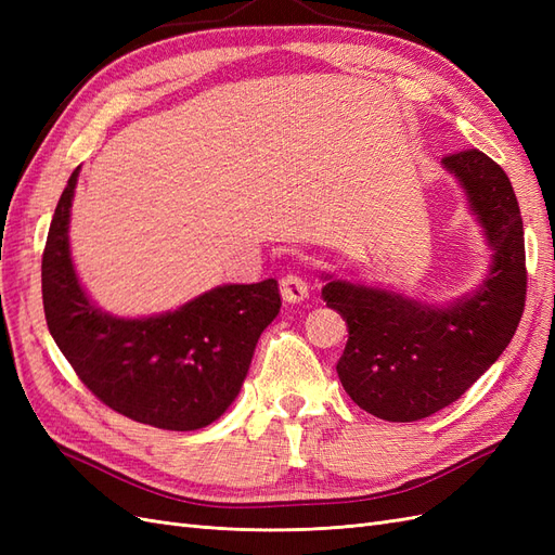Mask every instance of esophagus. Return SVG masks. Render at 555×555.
<instances>
[{"mask_svg": "<svg viewBox=\"0 0 555 555\" xmlns=\"http://www.w3.org/2000/svg\"><path fill=\"white\" fill-rule=\"evenodd\" d=\"M280 292H282V298L287 300V304H304V300L308 298L310 284L304 275L289 273V275H284L280 280Z\"/></svg>", "mask_w": 555, "mask_h": 555, "instance_id": "obj_1", "label": "esophagus"}]
</instances>
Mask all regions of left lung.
I'll list each match as a JSON object with an SVG mask.
<instances>
[{"mask_svg": "<svg viewBox=\"0 0 555 555\" xmlns=\"http://www.w3.org/2000/svg\"><path fill=\"white\" fill-rule=\"evenodd\" d=\"M491 249L479 287L449 304L322 273V298L347 322L335 365L349 398L408 424L459 400L505 351L526 306L524 220L507 173L479 150L442 159Z\"/></svg>", "mask_w": 555, "mask_h": 555, "instance_id": "8db88e82", "label": "left lung"}]
</instances>
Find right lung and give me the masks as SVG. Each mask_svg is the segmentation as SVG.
Wrapping results in <instances>:
<instances>
[{
    "mask_svg": "<svg viewBox=\"0 0 555 555\" xmlns=\"http://www.w3.org/2000/svg\"><path fill=\"white\" fill-rule=\"evenodd\" d=\"M80 166L57 201L41 263L46 324L80 382L133 422L198 430L241 393L263 328L280 312L278 280L220 284L176 310L117 317L82 287L69 245Z\"/></svg>",
    "mask_w": 555,
    "mask_h": 555,
    "instance_id": "right-lung-1",
    "label": "right lung"
}]
</instances>
